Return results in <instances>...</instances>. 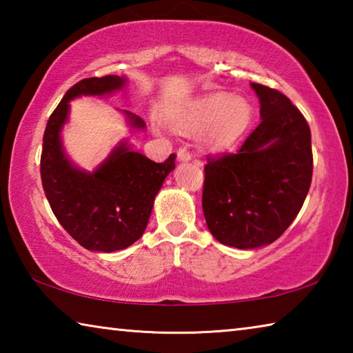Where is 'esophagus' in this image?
Returning <instances> with one entry per match:
<instances>
[{
  "mask_svg": "<svg viewBox=\"0 0 353 353\" xmlns=\"http://www.w3.org/2000/svg\"><path fill=\"white\" fill-rule=\"evenodd\" d=\"M177 159L181 160V162H188L191 160V154L187 148H179L177 149Z\"/></svg>",
  "mask_w": 353,
  "mask_h": 353,
  "instance_id": "esophagus-1",
  "label": "esophagus"
}]
</instances>
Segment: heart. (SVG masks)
I'll return each mask as SVG.
<instances>
[{"label": "heart", "mask_w": 353, "mask_h": 353, "mask_svg": "<svg viewBox=\"0 0 353 353\" xmlns=\"http://www.w3.org/2000/svg\"><path fill=\"white\" fill-rule=\"evenodd\" d=\"M252 119V105L241 97L225 92L202 94L183 107L174 118L176 129L183 134L201 130V145L210 151H224L246 132Z\"/></svg>", "instance_id": "b5f03b06"}]
</instances>
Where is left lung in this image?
<instances>
[{"label":"left lung","instance_id":"1","mask_svg":"<svg viewBox=\"0 0 353 353\" xmlns=\"http://www.w3.org/2000/svg\"><path fill=\"white\" fill-rule=\"evenodd\" d=\"M261 123L235 154L207 155L202 210L210 234L236 249L266 246L301 212L313 176L312 132L279 90L250 83Z\"/></svg>","mask_w":353,"mask_h":353}]
</instances>
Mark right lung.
<instances>
[{"instance_id":"obj_1","label":"right lung","mask_w":353,"mask_h":353,"mask_svg":"<svg viewBox=\"0 0 353 353\" xmlns=\"http://www.w3.org/2000/svg\"><path fill=\"white\" fill-rule=\"evenodd\" d=\"M126 77H88L65 93L48 119L40 176L46 199L61 225L82 248L115 252L134 244L145 232L155 194L176 168V155L155 163L121 141L93 172L82 171L65 155L61 130L68 119L70 101L77 97H103L121 90ZM132 128L145 121L124 112Z\"/></svg>"}]
</instances>
